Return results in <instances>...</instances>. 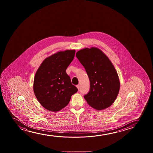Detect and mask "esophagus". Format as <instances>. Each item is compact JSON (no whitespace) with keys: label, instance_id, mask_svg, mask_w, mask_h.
Here are the masks:
<instances>
[{"label":"esophagus","instance_id":"34e87169","mask_svg":"<svg viewBox=\"0 0 153 153\" xmlns=\"http://www.w3.org/2000/svg\"><path fill=\"white\" fill-rule=\"evenodd\" d=\"M76 87H77V88L78 89H79V87H80L79 85H77V86H76Z\"/></svg>","mask_w":153,"mask_h":153}]
</instances>
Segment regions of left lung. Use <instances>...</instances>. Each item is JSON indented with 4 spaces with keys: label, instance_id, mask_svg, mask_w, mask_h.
<instances>
[{
    "label": "left lung",
    "instance_id": "left-lung-1",
    "mask_svg": "<svg viewBox=\"0 0 153 153\" xmlns=\"http://www.w3.org/2000/svg\"><path fill=\"white\" fill-rule=\"evenodd\" d=\"M76 57L90 80V89L84 96L88 105L98 110L111 106L117 97L120 86L117 72L111 61L96 48L79 51Z\"/></svg>",
    "mask_w": 153,
    "mask_h": 153
}]
</instances>
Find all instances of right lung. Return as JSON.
I'll return each instance as SVG.
<instances>
[{
  "mask_svg": "<svg viewBox=\"0 0 153 153\" xmlns=\"http://www.w3.org/2000/svg\"><path fill=\"white\" fill-rule=\"evenodd\" d=\"M75 50L59 52L44 59L36 72L33 90L36 98L44 108L57 112L66 107L76 87L66 70L73 60Z\"/></svg>",
  "mask_w": 153,
  "mask_h": 153,
  "instance_id": "1",
  "label": "right lung"
}]
</instances>
